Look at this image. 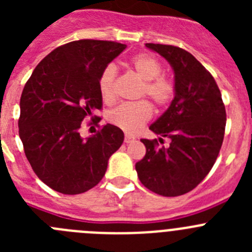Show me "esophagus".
<instances>
[{
    "label": "esophagus",
    "instance_id": "esophagus-1",
    "mask_svg": "<svg viewBox=\"0 0 252 252\" xmlns=\"http://www.w3.org/2000/svg\"><path fill=\"white\" fill-rule=\"evenodd\" d=\"M133 140H135V137H133L132 135H128V133L125 135V142H126V144H130V142H132Z\"/></svg>",
    "mask_w": 252,
    "mask_h": 252
}]
</instances>
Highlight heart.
Returning <instances> with one entry per match:
<instances>
[{
	"label": "heart",
	"instance_id": "b5f03b06",
	"mask_svg": "<svg viewBox=\"0 0 252 252\" xmlns=\"http://www.w3.org/2000/svg\"><path fill=\"white\" fill-rule=\"evenodd\" d=\"M133 72L141 79L139 97H149L158 108L168 106L175 94L174 82L166 75H162V65L154 55L148 53L137 54L130 60ZM117 78V69L108 64L101 72L98 79V88L102 98L107 103H112L116 98L115 84ZM153 108L148 101L126 102L120 104L108 113V121L124 130L125 132L135 133L151 119Z\"/></svg>",
	"mask_w": 252,
	"mask_h": 252
}]
</instances>
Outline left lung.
Returning a JSON list of instances; mask_svg holds the SVG:
<instances>
[{
    "mask_svg": "<svg viewBox=\"0 0 252 252\" xmlns=\"http://www.w3.org/2000/svg\"><path fill=\"white\" fill-rule=\"evenodd\" d=\"M145 45L171 65L175 94L149 127L161 136L159 141L168 137L171 144L159 147L157 139H141L146 154L135 168L151 192L177 197L194 189L212 169L223 142L226 110L215 78L190 53L173 45Z\"/></svg>",
    "mask_w": 252,
    "mask_h": 252,
    "instance_id": "1",
    "label": "left lung"
}]
</instances>
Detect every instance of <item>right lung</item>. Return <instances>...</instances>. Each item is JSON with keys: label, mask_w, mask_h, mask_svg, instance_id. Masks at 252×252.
I'll list each match as a JSON object with an SVG mask.
<instances>
[{"label": "right lung", "mask_w": 252, "mask_h": 252, "mask_svg": "<svg viewBox=\"0 0 252 252\" xmlns=\"http://www.w3.org/2000/svg\"><path fill=\"white\" fill-rule=\"evenodd\" d=\"M125 49L103 40L64 44L37 64L24 87L20 139L35 174L57 192L81 194L97 186L124 142L121 128L111 124L87 139L79 130L86 117L93 121V112L102 108L101 72Z\"/></svg>", "instance_id": "right-lung-1"}]
</instances>
